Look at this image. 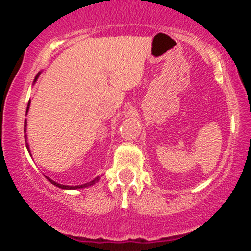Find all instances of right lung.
<instances>
[{"label":"right lung","instance_id":"obj_1","mask_svg":"<svg viewBox=\"0 0 251 251\" xmlns=\"http://www.w3.org/2000/svg\"><path fill=\"white\" fill-rule=\"evenodd\" d=\"M40 75H41V72H39V73L36 74V76H35V78H34V82H33V83H35V82L37 81V78H39ZM29 106H30V100L28 101V106H27L26 115H27V112H28V109H29ZM26 129H27V120H25V123H24V132H25V142H26V147H27V150H28V153L30 154L29 145H28V143H27V133H26ZM30 156H32V154H30ZM46 178H47L48 180L50 181L51 184L54 185V186H57V187L61 188V190H80V188H85V187H89V186H92V185H95V184L97 183V181L99 180V178H100V177L97 176V177L95 178V179H92L91 181H88V183H85V184H83V185H77V186H70V185H63V184H59V183H57V181L52 180V179H51V178H49V177H47V176H46Z\"/></svg>","mask_w":251,"mask_h":251}]
</instances>
